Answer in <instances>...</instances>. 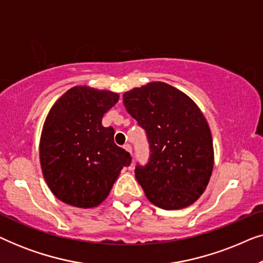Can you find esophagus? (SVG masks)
Segmentation results:
<instances>
[{
  "label": "esophagus",
  "mask_w": 263,
  "mask_h": 263,
  "mask_svg": "<svg viewBox=\"0 0 263 263\" xmlns=\"http://www.w3.org/2000/svg\"><path fill=\"white\" fill-rule=\"evenodd\" d=\"M123 148H124L125 151H128V152L132 154V152H133V149H132V146H130V145H128V143H127V145H124V146H123ZM130 168H133V167L130 166Z\"/></svg>",
  "instance_id": "34e87169"
}]
</instances>
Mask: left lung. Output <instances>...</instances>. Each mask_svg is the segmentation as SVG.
<instances>
[{
    "mask_svg": "<svg viewBox=\"0 0 263 263\" xmlns=\"http://www.w3.org/2000/svg\"><path fill=\"white\" fill-rule=\"evenodd\" d=\"M123 104L149 145L147 164L135 166L147 199L167 211L190 206L213 170V142L202 112L188 96L159 81L125 92Z\"/></svg>",
    "mask_w": 263,
    "mask_h": 263,
    "instance_id": "obj_1",
    "label": "left lung"
}]
</instances>
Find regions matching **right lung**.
<instances>
[{
    "mask_svg": "<svg viewBox=\"0 0 263 263\" xmlns=\"http://www.w3.org/2000/svg\"><path fill=\"white\" fill-rule=\"evenodd\" d=\"M117 93L77 86L51 107L43 127L39 157L49 188L74 207L98 206L132 157L114 142L104 114L118 102Z\"/></svg>",
    "mask_w": 263,
    "mask_h": 263,
    "instance_id": "obj_1",
    "label": "right lung"
}]
</instances>
